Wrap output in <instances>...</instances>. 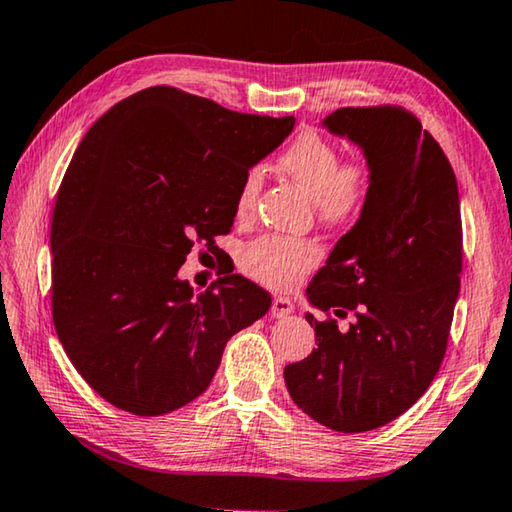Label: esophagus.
I'll return each instance as SVG.
<instances>
[{"label":"esophagus","instance_id":"esophagus-1","mask_svg":"<svg viewBox=\"0 0 512 512\" xmlns=\"http://www.w3.org/2000/svg\"><path fill=\"white\" fill-rule=\"evenodd\" d=\"M293 309H296V305H293V302H291L289 298H282V296L273 298L271 314H273L275 318H284V316H289V314H293Z\"/></svg>","mask_w":512,"mask_h":512}]
</instances>
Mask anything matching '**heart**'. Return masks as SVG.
Masks as SVG:
<instances>
[{
  "instance_id": "b5f03b06",
  "label": "heart",
  "mask_w": 512,
  "mask_h": 512,
  "mask_svg": "<svg viewBox=\"0 0 512 512\" xmlns=\"http://www.w3.org/2000/svg\"><path fill=\"white\" fill-rule=\"evenodd\" d=\"M280 167L305 189L316 205L318 216L327 223H352L368 203L372 187L370 162L363 155L339 160L336 146L314 131L298 135L284 149ZM259 189H262L259 171H248L237 192L239 216H248L255 210ZM318 257L320 248L314 241L262 237L246 246L241 266L250 277L268 287L284 289L314 268Z\"/></svg>"
}]
</instances>
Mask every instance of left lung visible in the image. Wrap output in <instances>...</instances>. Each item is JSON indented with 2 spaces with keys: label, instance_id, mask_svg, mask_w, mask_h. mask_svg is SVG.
<instances>
[{
  "label": "left lung",
  "instance_id": "obj_1",
  "mask_svg": "<svg viewBox=\"0 0 512 512\" xmlns=\"http://www.w3.org/2000/svg\"><path fill=\"white\" fill-rule=\"evenodd\" d=\"M372 167L368 203L307 287L318 348L284 381L309 418L343 433L384 427L411 409L443 363L461 291L463 228L452 164L411 112L341 108L323 119Z\"/></svg>",
  "mask_w": 512,
  "mask_h": 512
}]
</instances>
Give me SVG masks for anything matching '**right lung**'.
Instances as JSON below:
<instances>
[{
	"mask_svg": "<svg viewBox=\"0 0 512 512\" xmlns=\"http://www.w3.org/2000/svg\"><path fill=\"white\" fill-rule=\"evenodd\" d=\"M293 124L160 85L85 133L51 221V309L69 361L112 406L151 418L196 400L230 336L271 307L237 273L196 296L178 271L194 241L228 235L241 180Z\"/></svg>",
	"mask_w": 512,
	"mask_h": 512,
	"instance_id": "right-lung-1",
	"label": "right lung"
}]
</instances>
